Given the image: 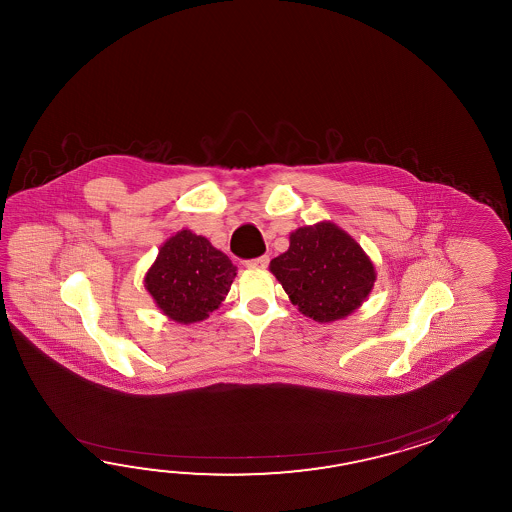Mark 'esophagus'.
Masks as SVG:
<instances>
[{"instance_id":"obj_1","label":"esophagus","mask_w":512,"mask_h":512,"mask_svg":"<svg viewBox=\"0 0 512 512\" xmlns=\"http://www.w3.org/2000/svg\"><path fill=\"white\" fill-rule=\"evenodd\" d=\"M267 265H269V256H260V258L245 261L247 269H265Z\"/></svg>"}]
</instances>
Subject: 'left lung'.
<instances>
[{"mask_svg":"<svg viewBox=\"0 0 512 512\" xmlns=\"http://www.w3.org/2000/svg\"><path fill=\"white\" fill-rule=\"evenodd\" d=\"M269 269L298 311L322 324L359 309L375 282L366 252L331 221L294 230Z\"/></svg>","mask_w":512,"mask_h":512,"instance_id":"obj_1","label":"left lung"}]
</instances>
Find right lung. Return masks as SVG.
<instances>
[{"mask_svg":"<svg viewBox=\"0 0 512 512\" xmlns=\"http://www.w3.org/2000/svg\"><path fill=\"white\" fill-rule=\"evenodd\" d=\"M236 278L227 254L192 230H181L159 249L144 287L164 315L194 324L216 311Z\"/></svg>","mask_w":512,"mask_h":512,"instance_id":"obj_1","label":"right lung"}]
</instances>
